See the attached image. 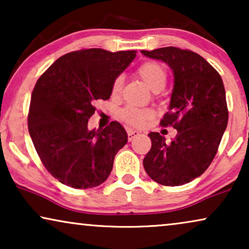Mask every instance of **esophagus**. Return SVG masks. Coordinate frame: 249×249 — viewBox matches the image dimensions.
Listing matches in <instances>:
<instances>
[{
  "mask_svg": "<svg viewBox=\"0 0 249 249\" xmlns=\"http://www.w3.org/2000/svg\"><path fill=\"white\" fill-rule=\"evenodd\" d=\"M127 134H128V141L130 142V141H132V139H134L135 137H137V136L139 135V132L136 131V130H130V129H129V130L127 131Z\"/></svg>",
  "mask_w": 249,
  "mask_h": 249,
  "instance_id": "esophagus-1",
  "label": "esophagus"
}]
</instances>
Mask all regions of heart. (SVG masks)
Instances as JSON below:
<instances>
[{
	"label": "heart",
	"mask_w": 249,
	"mask_h": 249,
	"mask_svg": "<svg viewBox=\"0 0 249 249\" xmlns=\"http://www.w3.org/2000/svg\"><path fill=\"white\" fill-rule=\"evenodd\" d=\"M137 73L153 91H160L165 87L168 73L161 63L155 62V61H148V62L142 63L137 69ZM122 84H124V77L119 76L115 78L113 85H112V95L113 96H118L120 94ZM153 117H154V112L152 110H148V108L142 110V108L132 107L124 108L120 113L122 120L132 127H142L145 124L146 121L153 119Z\"/></svg>",
	"instance_id": "1"
}]
</instances>
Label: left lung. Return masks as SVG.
<instances>
[{"label":"left lung","instance_id":"left-lung-1","mask_svg":"<svg viewBox=\"0 0 249 249\" xmlns=\"http://www.w3.org/2000/svg\"><path fill=\"white\" fill-rule=\"evenodd\" d=\"M171 68L175 85L162 127L178 134L170 142L149 132L152 148L142 164L147 175L163 186H181L203 175L215 156L228 124L222 78L199 54L178 47L142 51Z\"/></svg>","mask_w":249,"mask_h":249}]
</instances>
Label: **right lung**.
<instances>
[{
  "mask_svg": "<svg viewBox=\"0 0 249 249\" xmlns=\"http://www.w3.org/2000/svg\"><path fill=\"white\" fill-rule=\"evenodd\" d=\"M135 56L136 51H74L59 57L37 80L28 130L44 166L63 185L93 188L111 173L127 132L117 121L89 130L88 120L96 110L94 102L110 98L115 78Z\"/></svg>",
  "mask_w": 249,
  "mask_h": 249,
  "instance_id": "right-lung-1",
  "label": "right lung"
}]
</instances>
